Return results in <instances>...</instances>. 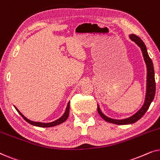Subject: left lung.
<instances>
[{"label":"left lung","mask_w":160,"mask_h":160,"mask_svg":"<svg viewBox=\"0 0 160 160\" xmlns=\"http://www.w3.org/2000/svg\"><path fill=\"white\" fill-rule=\"evenodd\" d=\"M130 38L132 41L136 43L138 47L141 48L142 53H143V56L145 60V62L146 64V67H147V86H146V98L145 102H144L143 106L142 108L135 113L134 115L132 117L127 118L124 119H113L108 118L106 116H105L103 113L100 111V107L98 106V111L99 113L100 117H101L106 122H110V123L115 124H132L136 122L138 120H139L145 114V113L147 111V110L149 108L151 103H152V100H154V95H155V90H156V83H155V78H154V65H153V62L151 58L148 56L147 49H146V45L144 44L143 41L139 38L138 36H135L134 34H132L130 36Z\"/></svg>","instance_id":"1"}]
</instances>
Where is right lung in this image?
<instances>
[{
	"label": "right lung",
	"mask_w": 160,
	"mask_h": 160,
	"mask_svg": "<svg viewBox=\"0 0 160 160\" xmlns=\"http://www.w3.org/2000/svg\"><path fill=\"white\" fill-rule=\"evenodd\" d=\"M15 108H16V110L17 111V112H18L19 114L22 116V117L23 119H25L26 122H28V123L30 124H32V125L37 126V127H40V128H51V127H54V126L58 125V124L62 123V122H64L65 120L68 119V116H69L70 102H68V103L66 110H65V112L64 114H63L62 117L60 118V119H58V120H56V121L50 122V123H41V122H37L30 121V120L27 119V118H26L25 117H24V115H22V113L20 111H19L18 109L16 108V107H15Z\"/></svg>",
	"instance_id": "add662e5"
}]
</instances>
